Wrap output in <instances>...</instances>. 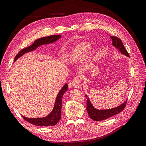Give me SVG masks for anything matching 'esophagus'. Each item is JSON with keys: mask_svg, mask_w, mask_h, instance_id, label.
<instances>
[{"mask_svg": "<svg viewBox=\"0 0 146 146\" xmlns=\"http://www.w3.org/2000/svg\"><path fill=\"white\" fill-rule=\"evenodd\" d=\"M80 77L79 76H76L75 77L73 80H72V85L73 87L74 88H79L80 87Z\"/></svg>", "mask_w": 146, "mask_h": 146, "instance_id": "1", "label": "esophagus"}]
</instances>
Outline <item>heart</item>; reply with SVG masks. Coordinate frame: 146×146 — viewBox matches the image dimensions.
Returning a JSON list of instances; mask_svg holds the SVG:
<instances>
[{
  "mask_svg": "<svg viewBox=\"0 0 146 146\" xmlns=\"http://www.w3.org/2000/svg\"><path fill=\"white\" fill-rule=\"evenodd\" d=\"M91 48V44L89 42H84L79 44L74 48L72 53L70 54L69 57V60L74 62H79L82 61L84 59L86 54L89 51ZM91 55H90L88 59L87 65L90 66L91 62Z\"/></svg>",
  "mask_w": 146,
  "mask_h": 146,
  "instance_id": "obj_1",
  "label": "heart"
}]
</instances>
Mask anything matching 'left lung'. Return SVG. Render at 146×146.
Wrapping results in <instances>:
<instances>
[{
  "label": "left lung",
  "instance_id": "1",
  "mask_svg": "<svg viewBox=\"0 0 146 146\" xmlns=\"http://www.w3.org/2000/svg\"><path fill=\"white\" fill-rule=\"evenodd\" d=\"M110 37L112 40V45L121 54H123V55L129 57V53L126 50L125 47H124L121 40L116 36H111ZM85 97L87 99V110L88 112V115L91 119L96 121L106 120L107 118H108L112 116H114L121 112L124 110V108H125L127 100L126 99V101L124 102L123 104L118 105L117 107L113 108L107 110H98L93 105V104H91L88 96L87 95H85Z\"/></svg>",
  "mask_w": 146,
  "mask_h": 146
}]
</instances>
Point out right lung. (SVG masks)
<instances>
[{
	"label": "right lung",
	"mask_w": 146,
	"mask_h": 146,
	"mask_svg": "<svg viewBox=\"0 0 146 146\" xmlns=\"http://www.w3.org/2000/svg\"><path fill=\"white\" fill-rule=\"evenodd\" d=\"M61 35H51L46 37L41 38L34 41V42L31 46L26 47L21 50L19 52L17 55L14 58V62H15L19 58L24 55L25 54L34 51L38 47L51 44L54 42H56L58 40L61 38ZM68 90V85L65 84L62 87L61 90L58 93L55 105H54L53 108L49 114L44 117H38V118H28L22 115L24 119L28 122L32 124V125L38 126H55L58 123V122L61 119V107H62V99L64 94Z\"/></svg>",
	"instance_id": "add662e5"
}]
</instances>
